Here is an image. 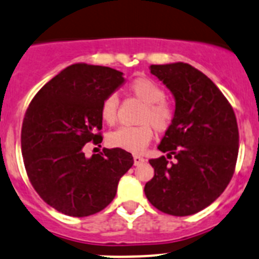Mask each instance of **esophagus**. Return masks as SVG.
I'll list each match as a JSON object with an SVG mask.
<instances>
[{
    "label": "esophagus",
    "mask_w": 259,
    "mask_h": 259,
    "mask_svg": "<svg viewBox=\"0 0 259 259\" xmlns=\"http://www.w3.org/2000/svg\"><path fill=\"white\" fill-rule=\"evenodd\" d=\"M134 162H135V165H139V164H141V163L145 162V159L140 155H134Z\"/></svg>",
    "instance_id": "obj_1"
}]
</instances>
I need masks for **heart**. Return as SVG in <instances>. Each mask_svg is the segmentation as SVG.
<instances>
[{
	"label": "heart",
	"instance_id": "heart-1",
	"mask_svg": "<svg viewBox=\"0 0 259 259\" xmlns=\"http://www.w3.org/2000/svg\"><path fill=\"white\" fill-rule=\"evenodd\" d=\"M130 91L141 103L145 104L140 123L137 127H120L109 134L108 142L113 148H119L127 151H141L148 146L154 135L153 124L158 131H165L173 118V110L164 101V91L155 80L146 77H137L130 83ZM117 95H109L101 105V118L108 124L117 120L118 113Z\"/></svg>",
	"mask_w": 259,
	"mask_h": 259
}]
</instances>
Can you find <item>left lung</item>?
I'll list each match as a JSON object with an SVG mask.
<instances>
[{"instance_id":"obj_1","label":"left lung","mask_w":259,"mask_h":259,"mask_svg":"<svg viewBox=\"0 0 259 259\" xmlns=\"http://www.w3.org/2000/svg\"><path fill=\"white\" fill-rule=\"evenodd\" d=\"M150 73L175 99L169 127L150 159L154 177L145 185L148 200L160 212L191 215L224 193L234 175L239 130L231 105L218 87L186 63L151 65ZM175 156L177 162L167 159Z\"/></svg>"}]
</instances>
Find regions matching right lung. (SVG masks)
<instances>
[{
    "instance_id": "obj_1",
    "label": "right lung",
    "mask_w": 259,
    "mask_h": 259,
    "mask_svg": "<svg viewBox=\"0 0 259 259\" xmlns=\"http://www.w3.org/2000/svg\"><path fill=\"white\" fill-rule=\"evenodd\" d=\"M125 82L108 66L77 63L45 84L21 128V151L33 187L49 205L72 217L108 207L120 177L134 165L131 153L104 149L87 158V142L100 144L101 105Z\"/></svg>"
}]
</instances>
